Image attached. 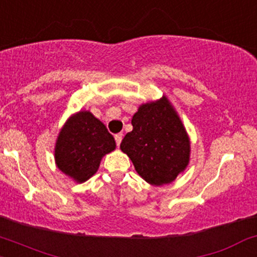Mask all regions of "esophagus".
Segmentation results:
<instances>
[{
	"label": "esophagus",
	"mask_w": 257,
	"mask_h": 257,
	"mask_svg": "<svg viewBox=\"0 0 257 257\" xmlns=\"http://www.w3.org/2000/svg\"><path fill=\"white\" fill-rule=\"evenodd\" d=\"M114 139H115V143H117V147H119L120 143H121V139H123V134H121V133L115 134Z\"/></svg>",
	"instance_id": "1"
}]
</instances>
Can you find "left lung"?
Returning <instances> with one entry per match:
<instances>
[{
    "mask_svg": "<svg viewBox=\"0 0 257 257\" xmlns=\"http://www.w3.org/2000/svg\"><path fill=\"white\" fill-rule=\"evenodd\" d=\"M133 131L120 143L139 176L150 185L171 183L190 163L191 144L169 99L144 103L132 119Z\"/></svg>",
    "mask_w": 257,
    "mask_h": 257,
    "instance_id": "left-lung-1",
    "label": "left lung"
}]
</instances>
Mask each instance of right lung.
Segmentation results:
<instances>
[{
    "label": "right lung",
    "instance_id": "1",
    "mask_svg": "<svg viewBox=\"0 0 257 257\" xmlns=\"http://www.w3.org/2000/svg\"><path fill=\"white\" fill-rule=\"evenodd\" d=\"M114 149V138L106 125L88 110H80L59 133L55 163L60 171L81 183L96 174L102 158Z\"/></svg>",
    "mask_w": 257,
    "mask_h": 257
}]
</instances>
